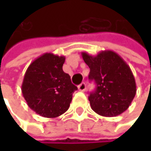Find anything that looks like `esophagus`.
<instances>
[{"label": "esophagus", "mask_w": 151, "mask_h": 151, "mask_svg": "<svg viewBox=\"0 0 151 151\" xmlns=\"http://www.w3.org/2000/svg\"><path fill=\"white\" fill-rule=\"evenodd\" d=\"M78 90H79L80 92H85V91H86V84H85V83H81L80 85L78 86Z\"/></svg>", "instance_id": "esophagus-1"}]
</instances>
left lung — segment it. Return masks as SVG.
<instances>
[{"mask_svg": "<svg viewBox=\"0 0 151 151\" xmlns=\"http://www.w3.org/2000/svg\"><path fill=\"white\" fill-rule=\"evenodd\" d=\"M89 66V79L94 80L96 89L88 100L98 114L114 117L122 114L130 106L136 93V85L129 65L113 50H102L96 56L81 53Z\"/></svg>", "mask_w": 151, "mask_h": 151, "instance_id": "1", "label": "left lung"}]
</instances>
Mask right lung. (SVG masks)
Instances as JSON below:
<instances>
[{
	"instance_id": "obj_1",
	"label": "right lung",
	"mask_w": 151,
	"mask_h": 151,
	"mask_svg": "<svg viewBox=\"0 0 151 151\" xmlns=\"http://www.w3.org/2000/svg\"><path fill=\"white\" fill-rule=\"evenodd\" d=\"M65 58L45 53L28 67L22 84V93L28 106L37 114L56 118L65 113L78 90L70 75L63 71Z\"/></svg>"
}]
</instances>
